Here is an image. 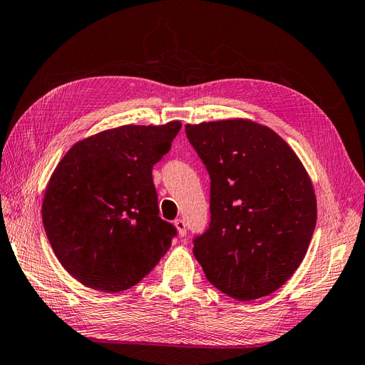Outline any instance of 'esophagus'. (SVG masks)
Returning a JSON list of instances; mask_svg holds the SVG:
<instances>
[{"instance_id": "1", "label": "esophagus", "mask_w": 365, "mask_h": 365, "mask_svg": "<svg viewBox=\"0 0 365 365\" xmlns=\"http://www.w3.org/2000/svg\"><path fill=\"white\" fill-rule=\"evenodd\" d=\"M175 227H176V230H178L180 236H185V233H187V225H185V222H184L182 219H176V220H175Z\"/></svg>"}]
</instances>
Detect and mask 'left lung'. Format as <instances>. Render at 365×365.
I'll use <instances>...</instances> for the list:
<instances>
[{
  "label": "left lung",
  "mask_w": 365,
  "mask_h": 365,
  "mask_svg": "<svg viewBox=\"0 0 365 365\" xmlns=\"http://www.w3.org/2000/svg\"><path fill=\"white\" fill-rule=\"evenodd\" d=\"M210 175V224L193 239L207 280L239 302L269 295L300 267L317 224L307 172L282 137L251 120L185 125Z\"/></svg>",
  "instance_id": "left-lung-1"
}]
</instances>
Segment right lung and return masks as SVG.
I'll return each instance as SVG.
<instances>
[{
  "instance_id": "right-lung-1",
  "label": "right lung",
  "mask_w": 365,
  "mask_h": 365,
  "mask_svg": "<svg viewBox=\"0 0 365 365\" xmlns=\"http://www.w3.org/2000/svg\"><path fill=\"white\" fill-rule=\"evenodd\" d=\"M180 121L126 125L65 153L42 202V222L62 267L91 289L137 284L170 248L176 228L160 217L152 168L170 150Z\"/></svg>"
}]
</instances>
